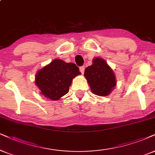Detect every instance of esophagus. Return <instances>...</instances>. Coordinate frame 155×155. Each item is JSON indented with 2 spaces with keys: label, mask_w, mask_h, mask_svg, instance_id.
Returning <instances> with one entry per match:
<instances>
[{
  "label": "esophagus",
  "mask_w": 155,
  "mask_h": 155,
  "mask_svg": "<svg viewBox=\"0 0 155 155\" xmlns=\"http://www.w3.org/2000/svg\"><path fill=\"white\" fill-rule=\"evenodd\" d=\"M84 69H85V67H84V66H81V67L79 68L80 71H81V73L82 74H84Z\"/></svg>",
  "instance_id": "34e87169"
}]
</instances>
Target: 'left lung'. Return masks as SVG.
<instances>
[{"label": "left lung", "instance_id": "obj_1", "mask_svg": "<svg viewBox=\"0 0 155 155\" xmlns=\"http://www.w3.org/2000/svg\"><path fill=\"white\" fill-rule=\"evenodd\" d=\"M84 77L87 80L92 93L100 97L111 94L117 85L114 72L106 61L99 57L92 60V65L84 71Z\"/></svg>", "mask_w": 155, "mask_h": 155}]
</instances>
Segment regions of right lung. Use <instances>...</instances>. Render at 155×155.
Here are the masks:
<instances>
[{"label": "right lung", "mask_w": 155, "mask_h": 155, "mask_svg": "<svg viewBox=\"0 0 155 155\" xmlns=\"http://www.w3.org/2000/svg\"><path fill=\"white\" fill-rule=\"evenodd\" d=\"M80 74L75 64L56 58L37 71L35 84L44 97L59 100L69 91L72 79Z\"/></svg>", "instance_id": "add662e5"}]
</instances>
